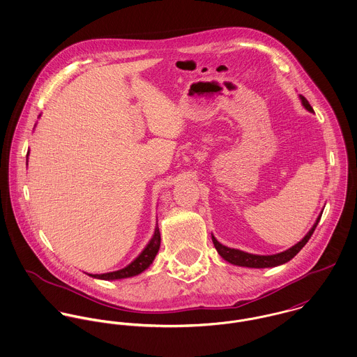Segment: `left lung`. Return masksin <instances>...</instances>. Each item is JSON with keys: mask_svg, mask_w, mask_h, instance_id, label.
<instances>
[{"mask_svg": "<svg viewBox=\"0 0 357 357\" xmlns=\"http://www.w3.org/2000/svg\"><path fill=\"white\" fill-rule=\"evenodd\" d=\"M301 98V102L304 105V108L310 112H314L312 107L310 105V102L307 101L305 97L300 96ZM321 218V213L317 216V222L315 225L312 226V229L307 233V236L303 238L300 242H297L294 246H291L290 249L284 250V252H280L277 255H270V256H260V255H252V253H246V252H242L239 249H233V248H227L225 245H222L216 238L212 236V242L218 250V253L229 263L234 264V266H241V267H249V268H267V267H277L280 264H284L287 263L289 260H291L303 248L304 245L310 241L311 236L314 234L315 229H317V223Z\"/></svg>", "mask_w": 357, "mask_h": 357, "instance_id": "1", "label": "left lung"}]
</instances>
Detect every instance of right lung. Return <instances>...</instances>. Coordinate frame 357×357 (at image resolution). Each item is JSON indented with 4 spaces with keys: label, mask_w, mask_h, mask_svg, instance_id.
I'll return each mask as SVG.
<instances>
[{
    "label": "right lung",
    "mask_w": 357,
    "mask_h": 357,
    "mask_svg": "<svg viewBox=\"0 0 357 357\" xmlns=\"http://www.w3.org/2000/svg\"><path fill=\"white\" fill-rule=\"evenodd\" d=\"M29 155V153H27ZM160 231L159 226L156 225L155 234L149 243L145 246V249L139 253V256L131 261L127 267L114 271V273H107V274H90V277L97 278V279H104V280H115V279H123V278L134 277L141 273H144L155 260L160 248Z\"/></svg>",
    "instance_id": "obj_1"
}]
</instances>
